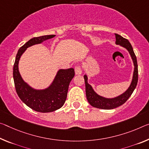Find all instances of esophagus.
I'll use <instances>...</instances> for the list:
<instances>
[{
  "label": "esophagus",
  "mask_w": 149,
  "mask_h": 149,
  "mask_svg": "<svg viewBox=\"0 0 149 149\" xmlns=\"http://www.w3.org/2000/svg\"><path fill=\"white\" fill-rule=\"evenodd\" d=\"M75 73L76 75H80L82 74V70L80 65H77L75 67Z\"/></svg>",
  "instance_id": "34e87169"
}]
</instances>
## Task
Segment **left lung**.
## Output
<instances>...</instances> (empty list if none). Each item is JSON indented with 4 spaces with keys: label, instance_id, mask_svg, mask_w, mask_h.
Wrapping results in <instances>:
<instances>
[{
    "label": "left lung",
    "instance_id": "1",
    "mask_svg": "<svg viewBox=\"0 0 149 149\" xmlns=\"http://www.w3.org/2000/svg\"><path fill=\"white\" fill-rule=\"evenodd\" d=\"M115 38H116L115 44L117 45H120L123 48H126L131 55L132 60H133L134 67L133 79H132V81L129 88L121 95L114 98H105L102 96L99 95L94 91L91 85H89L87 82V76L85 75L84 77L85 84H86V93L87 101H88L89 104L93 107L102 109H112L118 107L124 104L130 97L131 94L133 93L138 82L137 61H136V58L134 53L133 47L127 39L124 38L123 37L117 34H115Z\"/></svg>",
    "mask_w": 149,
    "mask_h": 149
}]
</instances>
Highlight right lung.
I'll list each match as a JSON object with an SVG mask.
<instances>
[{
	"label": "right lung",
	"instance_id": "1",
	"mask_svg": "<svg viewBox=\"0 0 149 149\" xmlns=\"http://www.w3.org/2000/svg\"><path fill=\"white\" fill-rule=\"evenodd\" d=\"M56 35L34 37L18 49L13 67V78L16 93L28 107L38 112L49 113L59 109L67 98L68 87L75 75L74 68L60 70L52 84L44 89H35L24 81L18 70V62L22 54L28 47L41 44Z\"/></svg>",
	"mask_w": 149,
	"mask_h": 149
}]
</instances>
